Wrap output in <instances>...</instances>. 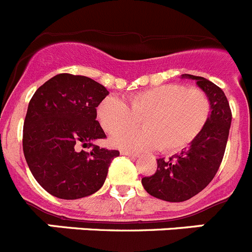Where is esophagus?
Wrapping results in <instances>:
<instances>
[{
	"mask_svg": "<svg viewBox=\"0 0 252 252\" xmlns=\"http://www.w3.org/2000/svg\"><path fill=\"white\" fill-rule=\"evenodd\" d=\"M121 155H126V157H131V158H139V154L133 153V151H128V150H121Z\"/></svg>",
	"mask_w": 252,
	"mask_h": 252,
	"instance_id": "1",
	"label": "esophagus"
}]
</instances>
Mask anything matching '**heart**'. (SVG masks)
Segmentation results:
<instances>
[{
    "mask_svg": "<svg viewBox=\"0 0 252 252\" xmlns=\"http://www.w3.org/2000/svg\"><path fill=\"white\" fill-rule=\"evenodd\" d=\"M211 115L208 95L183 84H162L131 94L127 104L108 95L97 107V117L113 146L131 150L158 149L175 153L188 148L203 131ZM143 119L144 130H128ZM124 129V131H121Z\"/></svg>",
    "mask_w": 252,
    "mask_h": 252,
    "instance_id": "b5f03b06",
    "label": "heart"
}]
</instances>
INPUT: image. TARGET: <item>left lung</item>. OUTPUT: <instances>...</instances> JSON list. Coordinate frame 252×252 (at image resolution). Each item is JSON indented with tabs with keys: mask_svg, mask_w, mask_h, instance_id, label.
<instances>
[{
	"mask_svg": "<svg viewBox=\"0 0 252 252\" xmlns=\"http://www.w3.org/2000/svg\"><path fill=\"white\" fill-rule=\"evenodd\" d=\"M195 81L208 95L211 115L201 135L179 155L158 160L155 174L141 179L150 195L166 202H184L202 192L215 178L223 159L231 127L230 104L223 91L203 77L183 74Z\"/></svg>",
	"mask_w": 252,
	"mask_h": 252,
	"instance_id": "left-lung-1",
	"label": "left lung"
}]
</instances>
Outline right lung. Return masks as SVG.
Instances as JSON below:
<instances>
[{"label": "right lung", "mask_w": 252, "mask_h": 252, "mask_svg": "<svg viewBox=\"0 0 252 252\" xmlns=\"http://www.w3.org/2000/svg\"><path fill=\"white\" fill-rule=\"evenodd\" d=\"M84 75L58 74L37 88L26 112L22 148L37 183L60 199H78L101 189L117 150L93 142L104 139L97 107L108 95ZM81 146L92 147L87 153Z\"/></svg>", "instance_id": "add662e5"}]
</instances>
